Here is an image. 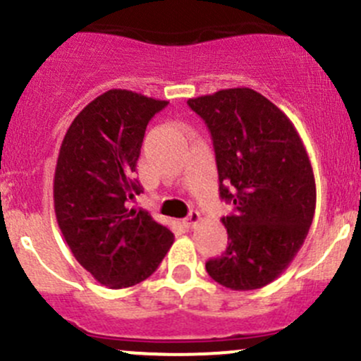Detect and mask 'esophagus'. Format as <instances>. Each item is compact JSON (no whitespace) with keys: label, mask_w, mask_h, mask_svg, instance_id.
I'll return each mask as SVG.
<instances>
[{"label":"esophagus","mask_w":361,"mask_h":361,"mask_svg":"<svg viewBox=\"0 0 361 361\" xmlns=\"http://www.w3.org/2000/svg\"><path fill=\"white\" fill-rule=\"evenodd\" d=\"M197 222H200V213H197L196 210H192L191 213H189L188 216H185L184 220H182V224H184L185 228H192L197 226Z\"/></svg>","instance_id":"esophagus-1"}]
</instances>
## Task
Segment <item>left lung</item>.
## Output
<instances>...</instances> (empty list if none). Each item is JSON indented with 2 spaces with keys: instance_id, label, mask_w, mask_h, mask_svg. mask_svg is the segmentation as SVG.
<instances>
[{
  "instance_id": "8db88e82",
  "label": "left lung",
  "mask_w": 361,
  "mask_h": 361,
  "mask_svg": "<svg viewBox=\"0 0 361 361\" xmlns=\"http://www.w3.org/2000/svg\"><path fill=\"white\" fill-rule=\"evenodd\" d=\"M215 149L228 246L207 262L215 282L234 290L275 281L305 243L315 213V177L300 134L272 102L250 87L188 102Z\"/></svg>"
}]
</instances>
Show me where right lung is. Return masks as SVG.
Here are the masks:
<instances>
[{"label":"right lung","mask_w":361,"mask_h":361,"mask_svg":"<svg viewBox=\"0 0 361 361\" xmlns=\"http://www.w3.org/2000/svg\"><path fill=\"white\" fill-rule=\"evenodd\" d=\"M166 104L110 89L73 118L61 142L53 184L58 226L77 262L111 289L148 279L173 243L148 212L130 208L142 192L134 172L146 127Z\"/></svg>","instance_id":"1"}]
</instances>
